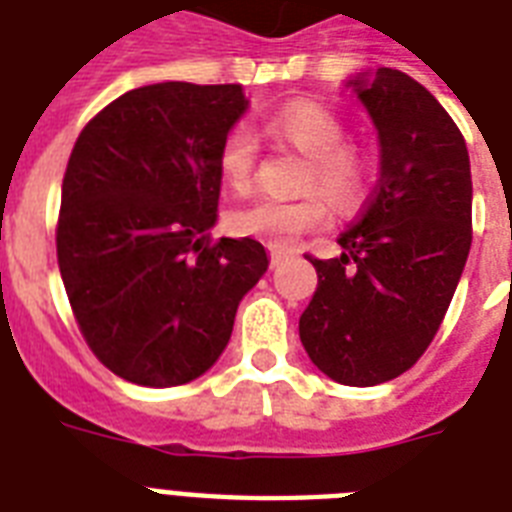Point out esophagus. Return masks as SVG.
Returning a JSON list of instances; mask_svg holds the SVG:
<instances>
[{"instance_id":"34e87169","label":"esophagus","mask_w":512,"mask_h":512,"mask_svg":"<svg viewBox=\"0 0 512 512\" xmlns=\"http://www.w3.org/2000/svg\"><path fill=\"white\" fill-rule=\"evenodd\" d=\"M284 260H287V255H284V252H279V249H271V265H273V268L284 263Z\"/></svg>"}]
</instances>
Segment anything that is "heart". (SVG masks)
<instances>
[{"label": "heart", "mask_w": 512, "mask_h": 512, "mask_svg": "<svg viewBox=\"0 0 512 512\" xmlns=\"http://www.w3.org/2000/svg\"><path fill=\"white\" fill-rule=\"evenodd\" d=\"M268 138L287 143L303 156L308 167L303 172V191L297 201L257 199L236 209L228 225L236 236H252L271 247H289L303 233L316 231L329 220L327 201L337 212H348L364 199L366 164L356 148L342 146L345 127L335 114L311 100H295L268 116L263 122ZM257 143L252 132L236 127L217 148V175L233 193H247L255 180Z\"/></svg>", "instance_id": "b5f03b06"}]
</instances>
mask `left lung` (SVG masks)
Here are the masks:
<instances>
[{"instance_id": "left-lung-1", "label": "left lung", "mask_w": 512, "mask_h": 512, "mask_svg": "<svg viewBox=\"0 0 512 512\" xmlns=\"http://www.w3.org/2000/svg\"><path fill=\"white\" fill-rule=\"evenodd\" d=\"M380 143V177L340 257L316 260L319 287L300 316L313 364L342 385L369 388L425 353L470 252L468 146L452 116L412 76L377 68L345 82Z\"/></svg>"}]
</instances>
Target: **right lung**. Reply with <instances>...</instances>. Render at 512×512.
<instances>
[{"mask_svg":"<svg viewBox=\"0 0 512 512\" xmlns=\"http://www.w3.org/2000/svg\"><path fill=\"white\" fill-rule=\"evenodd\" d=\"M249 108L241 84L124 92L76 140L58 265L92 353L122 380L183 385L212 369L241 297L268 271L260 241H209L217 148Z\"/></svg>","mask_w":512,"mask_h":512,"instance_id":"obj_1","label":"right lung"}]
</instances>
